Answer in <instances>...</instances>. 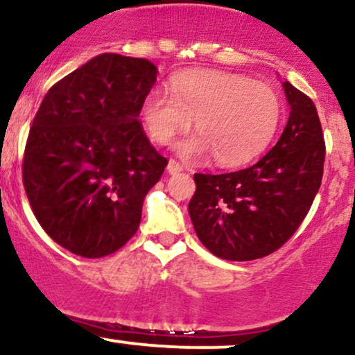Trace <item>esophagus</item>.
<instances>
[{"label":"esophagus","mask_w":355,"mask_h":355,"mask_svg":"<svg viewBox=\"0 0 355 355\" xmlns=\"http://www.w3.org/2000/svg\"><path fill=\"white\" fill-rule=\"evenodd\" d=\"M181 171H184V167L179 164V162L174 161V159H171V161L167 162V173L169 174H179Z\"/></svg>","instance_id":"esophagus-1"}]
</instances>
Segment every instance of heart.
<instances>
[{"mask_svg": "<svg viewBox=\"0 0 355 355\" xmlns=\"http://www.w3.org/2000/svg\"><path fill=\"white\" fill-rule=\"evenodd\" d=\"M282 117V102L268 83L220 70L182 71L169 92H150L142 121L150 139L166 146L196 125L198 134L176 144L178 156L198 162L214 156L223 167L254 159L272 141Z\"/></svg>", "mask_w": 355, "mask_h": 355, "instance_id": "heart-1", "label": "heart"}]
</instances>
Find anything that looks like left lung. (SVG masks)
Wrapping results in <instances>:
<instances>
[{
  "label": "left lung",
  "instance_id": "left-lung-1",
  "mask_svg": "<svg viewBox=\"0 0 355 355\" xmlns=\"http://www.w3.org/2000/svg\"><path fill=\"white\" fill-rule=\"evenodd\" d=\"M290 117L257 164L226 174H194L189 216L199 241L230 261L277 252L305 220L324 176L325 141L315 103L284 82Z\"/></svg>",
  "mask_w": 355,
  "mask_h": 355
}]
</instances>
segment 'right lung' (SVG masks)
Returning a JSON list of instances; mask_svg holds the SVG:
<instances>
[{
  "label": "right lung",
  "instance_id": "right-lung-1",
  "mask_svg": "<svg viewBox=\"0 0 355 355\" xmlns=\"http://www.w3.org/2000/svg\"><path fill=\"white\" fill-rule=\"evenodd\" d=\"M156 75L146 58L102 53L55 83L35 115L23 186L45 233L73 254L122 248L164 173L137 121Z\"/></svg>",
  "mask_w": 355,
  "mask_h": 355
}]
</instances>
